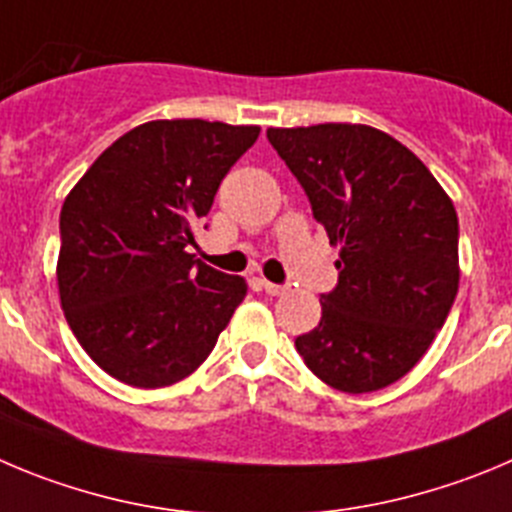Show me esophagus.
I'll use <instances>...</instances> for the list:
<instances>
[{"label": "esophagus", "mask_w": 512, "mask_h": 512, "mask_svg": "<svg viewBox=\"0 0 512 512\" xmlns=\"http://www.w3.org/2000/svg\"><path fill=\"white\" fill-rule=\"evenodd\" d=\"M262 290L267 295H283L288 293V285H278V283H270V280H262Z\"/></svg>", "instance_id": "1"}]
</instances>
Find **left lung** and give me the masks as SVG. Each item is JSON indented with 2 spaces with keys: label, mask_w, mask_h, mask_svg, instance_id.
<instances>
[{
  "label": "left lung",
  "mask_w": 512,
  "mask_h": 512,
  "mask_svg": "<svg viewBox=\"0 0 512 512\" xmlns=\"http://www.w3.org/2000/svg\"><path fill=\"white\" fill-rule=\"evenodd\" d=\"M267 141L338 245V285L321 298V323L295 338V348L333 389H384L417 366L455 303V204L432 171L379 128H267Z\"/></svg>",
  "instance_id": "obj_1"
}]
</instances>
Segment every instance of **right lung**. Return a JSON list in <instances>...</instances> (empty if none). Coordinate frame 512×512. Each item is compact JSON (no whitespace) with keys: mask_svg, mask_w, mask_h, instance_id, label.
I'll return each mask as SVG.
<instances>
[{"mask_svg":"<svg viewBox=\"0 0 512 512\" xmlns=\"http://www.w3.org/2000/svg\"><path fill=\"white\" fill-rule=\"evenodd\" d=\"M257 126L202 118L123 133L73 186L60 212L57 288L95 364L136 389H161L204 364L247 283L189 255Z\"/></svg>","mask_w":512,"mask_h":512,"instance_id":"obj_1","label":"right lung"}]
</instances>
